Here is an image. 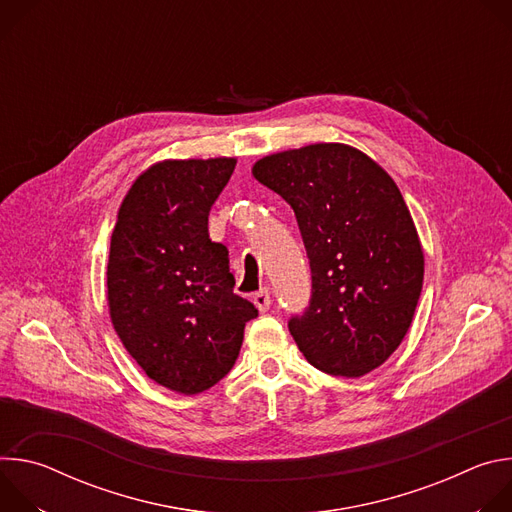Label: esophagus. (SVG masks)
Segmentation results:
<instances>
[{"instance_id": "34e87169", "label": "esophagus", "mask_w": 512, "mask_h": 512, "mask_svg": "<svg viewBox=\"0 0 512 512\" xmlns=\"http://www.w3.org/2000/svg\"><path fill=\"white\" fill-rule=\"evenodd\" d=\"M253 304L257 306L259 312H267V310H269V306H271V294H269L267 287H263V289L257 291V294L253 296Z\"/></svg>"}]
</instances>
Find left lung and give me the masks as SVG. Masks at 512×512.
Listing matches in <instances>:
<instances>
[{
    "instance_id": "8db88e82",
    "label": "left lung",
    "mask_w": 512,
    "mask_h": 512,
    "mask_svg": "<svg viewBox=\"0 0 512 512\" xmlns=\"http://www.w3.org/2000/svg\"><path fill=\"white\" fill-rule=\"evenodd\" d=\"M253 176L296 212L312 296L287 326L312 367L362 377L405 338L423 285V251L391 176L342 143L267 156Z\"/></svg>"
}]
</instances>
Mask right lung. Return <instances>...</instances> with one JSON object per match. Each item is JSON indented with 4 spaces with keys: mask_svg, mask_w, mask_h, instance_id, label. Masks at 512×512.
Wrapping results in <instances>:
<instances>
[{
    "mask_svg": "<svg viewBox=\"0 0 512 512\" xmlns=\"http://www.w3.org/2000/svg\"><path fill=\"white\" fill-rule=\"evenodd\" d=\"M233 158L166 160L127 192L111 237L113 326L139 367L182 395L214 387L239 356L257 308L237 296L229 251L208 237V212Z\"/></svg>",
    "mask_w": 512,
    "mask_h": 512,
    "instance_id": "obj_1",
    "label": "right lung"
}]
</instances>
